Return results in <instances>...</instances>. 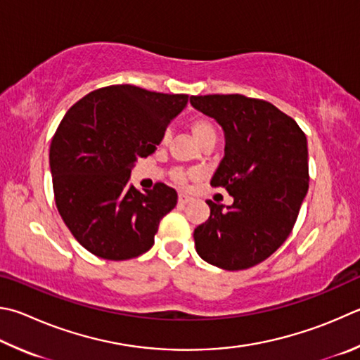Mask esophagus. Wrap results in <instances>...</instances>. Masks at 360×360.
<instances>
[{
  "label": "esophagus",
  "instance_id": "34e87169",
  "mask_svg": "<svg viewBox=\"0 0 360 360\" xmlns=\"http://www.w3.org/2000/svg\"><path fill=\"white\" fill-rule=\"evenodd\" d=\"M191 200H192V197H188L187 193H179V197H178L179 205H186V202H188Z\"/></svg>",
  "mask_w": 360,
  "mask_h": 360
}]
</instances>
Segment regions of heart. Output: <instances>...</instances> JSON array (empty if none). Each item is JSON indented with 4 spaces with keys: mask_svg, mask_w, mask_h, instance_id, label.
<instances>
[{
    "mask_svg": "<svg viewBox=\"0 0 360 360\" xmlns=\"http://www.w3.org/2000/svg\"><path fill=\"white\" fill-rule=\"evenodd\" d=\"M191 130L195 139L202 145L206 141H217V129L212 124V121H209L207 117H195V120L191 122ZM169 132H165L162 136V141L167 143L168 141ZM173 179L179 184H186L188 179V173H186L184 169L176 168L173 169Z\"/></svg>",
    "mask_w": 360,
    "mask_h": 360,
    "instance_id": "obj_1",
    "label": "heart"
}]
</instances>
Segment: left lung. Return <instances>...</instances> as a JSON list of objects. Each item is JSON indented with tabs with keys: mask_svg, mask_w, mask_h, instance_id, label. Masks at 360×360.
<instances>
[{
	"mask_svg": "<svg viewBox=\"0 0 360 360\" xmlns=\"http://www.w3.org/2000/svg\"><path fill=\"white\" fill-rule=\"evenodd\" d=\"M192 105L225 130V158L211 179L234 198L206 202L211 215L193 231L209 264L243 271L259 264L292 231L309 191V151L302 129L271 102L240 94L192 96Z\"/></svg>",
	"mask_w": 360,
	"mask_h": 360,
	"instance_id": "1",
	"label": "left lung"
}]
</instances>
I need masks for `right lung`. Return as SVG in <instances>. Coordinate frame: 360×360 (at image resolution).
<instances>
[{
	"instance_id": "right-lung-1",
	"label": "right lung",
	"mask_w": 360,
	"mask_h": 360,
	"mask_svg": "<svg viewBox=\"0 0 360 360\" xmlns=\"http://www.w3.org/2000/svg\"><path fill=\"white\" fill-rule=\"evenodd\" d=\"M187 101V94L112 84L64 115L50 145L55 202L72 236L96 257L124 261L153 247L178 193L163 182L140 192L129 186L130 168L158 149Z\"/></svg>"
}]
</instances>
